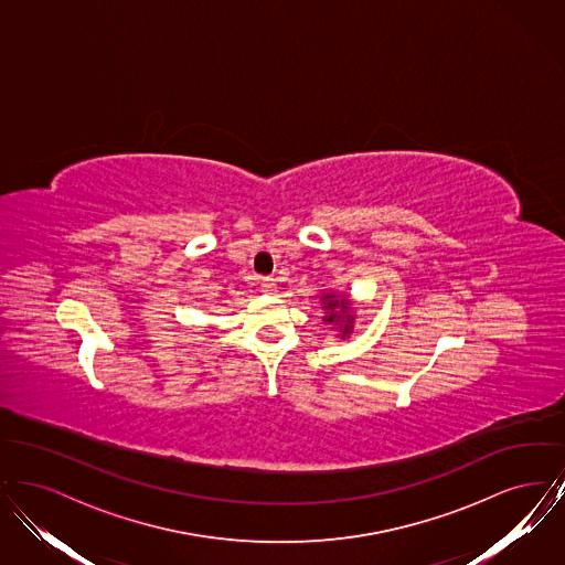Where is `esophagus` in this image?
Here are the masks:
<instances>
[{
  "mask_svg": "<svg viewBox=\"0 0 565 565\" xmlns=\"http://www.w3.org/2000/svg\"><path fill=\"white\" fill-rule=\"evenodd\" d=\"M260 290H263L265 295H275V292H277V279L263 277V279H260Z\"/></svg>",
  "mask_w": 565,
  "mask_h": 565,
  "instance_id": "esophagus-1",
  "label": "esophagus"
}]
</instances>
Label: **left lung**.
I'll use <instances>...</instances> for the list:
<instances>
[{
  "mask_svg": "<svg viewBox=\"0 0 565 565\" xmlns=\"http://www.w3.org/2000/svg\"><path fill=\"white\" fill-rule=\"evenodd\" d=\"M323 309L326 318L323 322L337 323L341 330V337L345 339L353 328V316H351L350 298L339 295H323Z\"/></svg>",
  "mask_w": 565,
  "mask_h": 565,
  "instance_id": "left-lung-1",
  "label": "left lung"
}]
</instances>
